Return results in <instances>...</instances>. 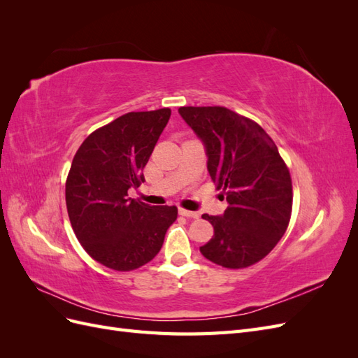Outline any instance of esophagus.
<instances>
[{"mask_svg": "<svg viewBox=\"0 0 358 358\" xmlns=\"http://www.w3.org/2000/svg\"><path fill=\"white\" fill-rule=\"evenodd\" d=\"M179 215H182V216H187V218H194V220H197L199 218V213L197 212H191V210H187V209H179Z\"/></svg>", "mask_w": 358, "mask_h": 358, "instance_id": "obj_1", "label": "esophagus"}]
</instances>
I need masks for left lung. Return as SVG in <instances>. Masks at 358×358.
<instances>
[{"mask_svg": "<svg viewBox=\"0 0 358 358\" xmlns=\"http://www.w3.org/2000/svg\"><path fill=\"white\" fill-rule=\"evenodd\" d=\"M179 113L203 140L209 175L229 203L222 216H201L215 234L200 252L225 268L258 263L291 220L292 183L285 161L262 127L227 107L183 106Z\"/></svg>", "mask_w": 358, "mask_h": 358, "instance_id": "obj_1", "label": "left lung"}]
</instances>
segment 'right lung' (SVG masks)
<instances>
[{"label":"right lung","mask_w":358,"mask_h":358,"mask_svg":"<svg viewBox=\"0 0 358 358\" xmlns=\"http://www.w3.org/2000/svg\"><path fill=\"white\" fill-rule=\"evenodd\" d=\"M169 107L129 112L96 128L76 152L66 180L73 231L100 264L129 272L152 259L178 218L176 206H149L128 197L167 125Z\"/></svg>","instance_id":"add662e5"}]
</instances>
